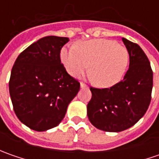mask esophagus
Here are the masks:
<instances>
[{
	"label": "esophagus",
	"mask_w": 159,
	"mask_h": 159,
	"mask_svg": "<svg viewBox=\"0 0 159 159\" xmlns=\"http://www.w3.org/2000/svg\"><path fill=\"white\" fill-rule=\"evenodd\" d=\"M80 89H87V85H86V84H84V83H80Z\"/></svg>",
	"instance_id": "34e87169"
}]
</instances>
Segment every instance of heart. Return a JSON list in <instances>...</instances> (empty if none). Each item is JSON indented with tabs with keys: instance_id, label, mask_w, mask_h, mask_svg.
<instances>
[{
	"instance_id": "1",
	"label": "heart",
	"mask_w": 159,
	"mask_h": 159,
	"mask_svg": "<svg viewBox=\"0 0 159 159\" xmlns=\"http://www.w3.org/2000/svg\"><path fill=\"white\" fill-rule=\"evenodd\" d=\"M61 61L67 72L73 77L89 69L93 81L100 88H111L123 79L129 64L126 48L116 41L95 39L77 42L76 46L64 47Z\"/></svg>"
}]
</instances>
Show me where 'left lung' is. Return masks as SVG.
Masks as SVG:
<instances>
[{
  "mask_svg": "<svg viewBox=\"0 0 159 159\" xmlns=\"http://www.w3.org/2000/svg\"><path fill=\"white\" fill-rule=\"evenodd\" d=\"M129 53V68L124 79L109 89L91 88L88 117L95 127L121 132L137 123L147 111L153 87V72L139 45L122 38Z\"/></svg>",
  "mask_w": 159,
  "mask_h": 159,
  "instance_id": "obj_1",
  "label": "left lung"
}]
</instances>
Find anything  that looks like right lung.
I'll use <instances>...</instances> for the list:
<instances>
[{
  "mask_svg": "<svg viewBox=\"0 0 159 159\" xmlns=\"http://www.w3.org/2000/svg\"><path fill=\"white\" fill-rule=\"evenodd\" d=\"M67 37L46 36L17 57L9 89L16 117L34 131L60 124L67 107L80 90V83L61 64L60 51Z\"/></svg>",
  "mask_w": 159,
  "mask_h": 159,
  "instance_id": "add662e5",
  "label": "right lung"
}]
</instances>
